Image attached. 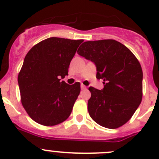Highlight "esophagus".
<instances>
[{"label":"esophagus","mask_w":159,"mask_h":159,"mask_svg":"<svg viewBox=\"0 0 159 159\" xmlns=\"http://www.w3.org/2000/svg\"><path fill=\"white\" fill-rule=\"evenodd\" d=\"M81 89H82V90L85 89H86V86L84 85V84H81Z\"/></svg>","instance_id":"obj_1"}]
</instances>
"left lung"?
<instances>
[{
	"instance_id": "left-lung-1",
	"label": "left lung",
	"mask_w": 159,
	"mask_h": 159,
	"mask_svg": "<svg viewBox=\"0 0 159 159\" xmlns=\"http://www.w3.org/2000/svg\"><path fill=\"white\" fill-rule=\"evenodd\" d=\"M78 54L95 64L96 78L105 84L102 90L89 89L91 118L108 129L122 126L142 102L143 73L139 61L127 47L112 39L85 41Z\"/></svg>"
}]
</instances>
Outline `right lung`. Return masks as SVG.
Returning <instances> with one entry per match:
<instances>
[{
  "label": "right lung",
  "instance_id": "right-lung-1",
  "mask_svg": "<svg viewBox=\"0 0 159 159\" xmlns=\"http://www.w3.org/2000/svg\"><path fill=\"white\" fill-rule=\"evenodd\" d=\"M83 40L49 38L28 52L18 75L20 100L31 119L45 126L65 121L79 95L81 84L61 81Z\"/></svg>",
  "mask_w": 159,
  "mask_h": 159
}]
</instances>
